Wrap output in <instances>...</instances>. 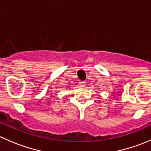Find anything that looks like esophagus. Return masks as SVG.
<instances>
[{"mask_svg": "<svg viewBox=\"0 0 151 151\" xmlns=\"http://www.w3.org/2000/svg\"><path fill=\"white\" fill-rule=\"evenodd\" d=\"M80 87H85V82H80Z\"/></svg>", "mask_w": 151, "mask_h": 151, "instance_id": "esophagus-1", "label": "esophagus"}]
</instances>
